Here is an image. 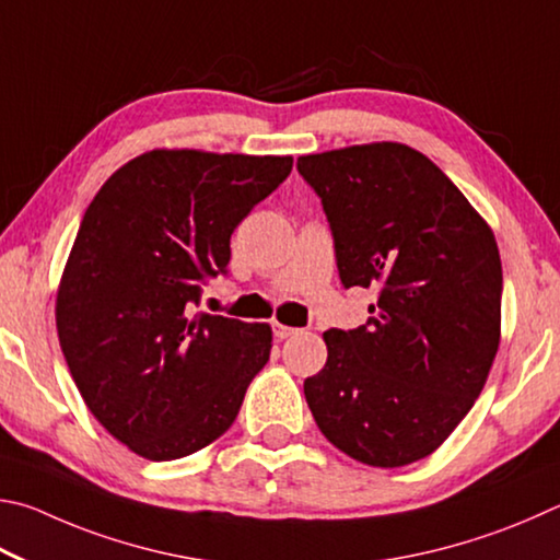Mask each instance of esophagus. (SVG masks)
<instances>
[{"mask_svg":"<svg viewBox=\"0 0 560 560\" xmlns=\"http://www.w3.org/2000/svg\"><path fill=\"white\" fill-rule=\"evenodd\" d=\"M272 331H275V339H288L292 335H298L295 327H288V325H280V322H272Z\"/></svg>","mask_w":560,"mask_h":560,"instance_id":"34e87169","label":"esophagus"}]
</instances>
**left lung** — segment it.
<instances>
[{"label": "left lung", "instance_id": "obj_1", "mask_svg": "<svg viewBox=\"0 0 560 560\" xmlns=\"http://www.w3.org/2000/svg\"><path fill=\"white\" fill-rule=\"evenodd\" d=\"M345 288H376L366 325L325 331L305 398L331 445L371 467L418 463L487 384L502 339L494 231L423 152L400 142L305 154Z\"/></svg>", "mask_w": 560, "mask_h": 560}]
</instances>
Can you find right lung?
Here are the masks:
<instances>
[{"label":"right lung","mask_w":560,"mask_h":560,"mask_svg":"<svg viewBox=\"0 0 560 560\" xmlns=\"http://www.w3.org/2000/svg\"><path fill=\"white\" fill-rule=\"evenodd\" d=\"M292 172V156L150 150L85 209L56 290V329L85 406L152 463L219 440L268 364L265 322L191 315L225 272L231 233Z\"/></svg>","instance_id":"right-lung-1"}]
</instances>
